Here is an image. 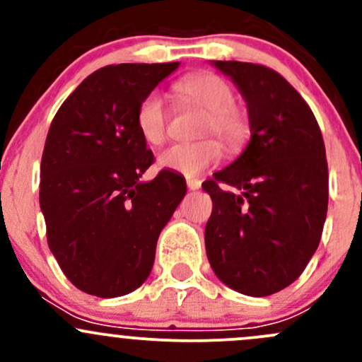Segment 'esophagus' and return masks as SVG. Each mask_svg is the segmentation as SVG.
I'll return each mask as SVG.
<instances>
[{"instance_id": "34e87169", "label": "esophagus", "mask_w": 362, "mask_h": 362, "mask_svg": "<svg viewBox=\"0 0 362 362\" xmlns=\"http://www.w3.org/2000/svg\"><path fill=\"white\" fill-rule=\"evenodd\" d=\"M187 187L191 189V191H198V189L202 187V180H199V178H187Z\"/></svg>"}]
</instances>
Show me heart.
Segmentation results:
<instances>
[{"instance_id": "1", "label": "heart", "mask_w": 362, "mask_h": 362, "mask_svg": "<svg viewBox=\"0 0 362 362\" xmlns=\"http://www.w3.org/2000/svg\"><path fill=\"white\" fill-rule=\"evenodd\" d=\"M175 93L184 103L206 110L199 136H218L228 151L240 152L250 140L252 120L249 112L236 105L231 83L211 71L189 73L175 83ZM138 133L147 144L160 145L168 138L170 110L159 93H148L138 103L134 115ZM222 145L215 138H203L192 144H177L164 148L158 164L184 177H198L222 159Z\"/></svg>"}]
</instances>
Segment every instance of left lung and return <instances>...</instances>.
I'll use <instances>...</instances> for the list:
<instances>
[{
	"label": "left lung",
	"mask_w": 362,
	"mask_h": 362,
	"mask_svg": "<svg viewBox=\"0 0 362 362\" xmlns=\"http://www.w3.org/2000/svg\"><path fill=\"white\" fill-rule=\"evenodd\" d=\"M245 96L250 144L203 182L211 215L204 245L215 275L247 296L286 289L322 236L329 198L326 147L315 115L275 69L215 61Z\"/></svg>",
	"instance_id": "1"
}]
</instances>
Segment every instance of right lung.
Here are the masks:
<instances>
[{
    "label": "right lung",
    "mask_w": 362,
    "mask_h": 362,
    "mask_svg": "<svg viewBox=\"0 0 362 362\" xmlns=\"http://www.w3.org/2000/svg\"><path fill=\"white\" fill-rule=\"evenodd\" d=\"M178 63L110 64L90 73L50 124L40 168L47 242L66 279L98 298L147 280L160 229L185 196V180L160 170L134 115Z\"/></svg>",
    "instance_id": "add662e5"
}]
</instances>
